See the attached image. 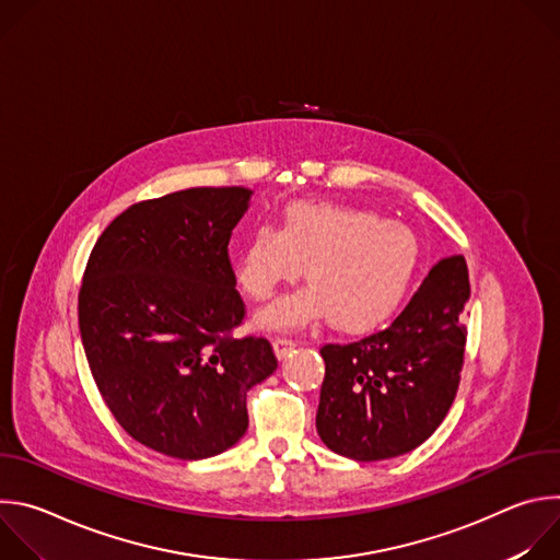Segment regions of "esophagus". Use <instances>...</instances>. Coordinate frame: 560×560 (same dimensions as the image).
<instances>
[{
	"mask_svg": "<svg viewBox=\"0 0 560 560\" xmlns=\"http://www.w3.org/2000/svg\"><path fill=\"white\" fill-rule=\"evenodd\" d=\"M294 348H296V341L285 339V337H279V339H275V343H272V350H275V354H277L279 359L288 357Z\"/></svg>",
	"mask_w": 560,
	"mask_h": 560,
	"instance_id": "obj_1",
	"label": "esophagus"
}]
</instances>
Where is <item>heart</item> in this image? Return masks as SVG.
<instances>
[{
  "mask_svg": "<svg viewBox=\"0 0 560 560\" xmlns=\"http://www.w3.org/2000/svg\"><path fill=\"white\" fill-rule=\"evenodd\" d=\"M415 232L376 212L301 201L285 208L279 232L257 228L234 257V277L253 301H268L301 275L307 288L257 316L264 330H285L326 316L339 332L383 324L406 299L417 268Z\"/></svg>",
  "mask_w": 560,
  "mask_h": 560,
  "instance_id": "heart-1",
  "label": "heart"
}]
</instances>
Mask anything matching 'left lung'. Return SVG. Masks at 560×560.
<instances>
[{"instance_id": "1", "label": "left lung", "mask_w": 560, "mask_h": 560, "mask_svg": "<svg viewBox=\"0 0 560 560\" xmlns=\"http://www.w3.org/2000/svg\"><path fill=\"white\" fill-rule=\"evenodd\" d=\"M469 277L463 255L441 259L392 326L322 348L326 378L316 432L352 460L412 452L445 419L460 378Z\"/></svg>"}]
</instances>
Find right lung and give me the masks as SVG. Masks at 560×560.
I'll use <instances>...</instances> for the list:
<instances>
[{"label":"right lung","instance_id":"right-lung-1","mask_svg":"<svg viewBox=\"0 0 560 560\" xmlns=\"http://www.w3.org/2000/svg\"><path fill=\"white\" fill-rule=\"evenodd\" d=\"M248 188H188L130 206L97 238L79 332L106 406L145 447L210 458L248 430L246 394L277 370L268 339H232L244 301L228 259Z\"/></svg>","mask_w":560,"mask_h":560}]
</instances>
